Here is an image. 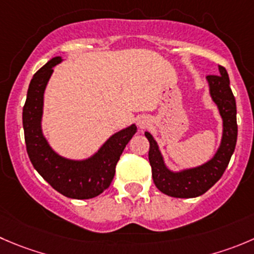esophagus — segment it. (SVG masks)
<instances>
[{"mask_svg":"<svg viewBox=\"0 0 254 254\" xmlns=\"http://www.w3.org/2000/svg\"><path fill=\"white\" fill-rule=\"evenodd\" d=\"M145 124H146V122H145V120H140V122H139L140 127H145Z\"/></svg>","mask_w":254,"mask_h":254,"instance_id":"1","label":"esophagus"}]
</instances>
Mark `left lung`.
I'll return each instance as SVG.
<instances>
[{"label":"left lung","instance_id":"left-lung-1","mask_svg":"<svg viewBox=\"0 0 254 254\" xmlns=\"http://www.w3.org/2000/svg\"><path fill=\"white\" fill-rule=\"evenodd\" d=\"M220 74L207 75L210 93L217 104L223 119L222 141L215 156L206 164L195 169L172 172L165 166L159 146L150 132H145L150 142L149 161L151 165L152 180L162 193L171 197L192 198L203 195L222 177L227 169L237 142V109L236 99L230 88V78L225 67L220 65Z\"/></svg>","mask_w":254,"mask_h":254}]
</instances>
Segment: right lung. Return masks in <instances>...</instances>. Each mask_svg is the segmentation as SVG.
I'll return each instance as SVG.
<instances>
[{
  "mask_svg": "<svg viewBox=\"0 0 254 254\" xmlns=\"http://www.w3.org/2000/svg\"><path fill=\"white\" fill-rule=\"evenodd\" d=\"M61 62V57L52 58L29 83L22 114L24 141L33 167L56 191L65 197L87 200L100 195L110 186L120 155L136 132V127L131 125L110 136L97 154L83 161L68 160L56 154L42 134L41 119L44 89L53 67Z\"/></svg>",
  "mask_w": 254,
  "mask_h": 254,
  "instance_id": "obj_1",
  "label": "right lung"
}]
</instances>
